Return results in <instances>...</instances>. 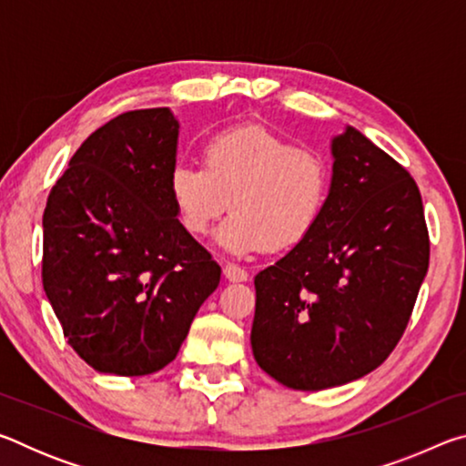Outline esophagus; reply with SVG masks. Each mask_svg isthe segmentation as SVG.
Returning a JSON list of instances; mask_svg holds the SVG:
<instances>
[{
  "label": "esophagus",
  "instance_id": "esophagus-1",
  "mask_svg": "<svg viewBox=\"0 0 466 466\" xmlns=\"http://www.w3.org/2000/svg\"><path fill=\"white\" fill-rule=\"evenodd\" d=\"M224 275L230 281H247V278H248L247 269H242V267L234 265V263H226L224 265Z\"/></svg>",
  "mask_w": 466,
  "mask_h": 466
}]
</instances>
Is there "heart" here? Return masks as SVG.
I'll list each match as a JSON object with an SVG mask.
<instances>
[{
	"mask_svg": "<svg viewBox=\"0 0 466 466\" xmlns=\"http://www.w3.org/2000/svg\"><path fill=\"white\" fill-rule=\"evenodd\" d=\"M201 156L203 167L177 164L168 177L172 208L188 234L203 236L232 205L218 230L228 252L291 248L325 214L333 168L317 149L250 123L209 136Z\"/></svg>",
	"mask_w": 466,
	"mask_h": 466,
	"instance_id": "heart-1",
	"label": "heart"
}]
</instances>
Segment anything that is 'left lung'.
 Here are the masks:
<instances>
[{
    "label": "left lung",
    "mask_w": 466,
    "mask_h": 466,
    "mask_svg": "<svg viewBox=\"0 0 466 466\" xmlns=\"http://www.w3.org/2000/svg\"><path fill=\"white\" fill-rule=\"evenodd\" d=\"M333 188L314 230L255 278L257 364L294 390L376 370L403 337L430 265L411 175L358 129L330 144Z\"/></svg>",
    "instance_id": "obj_1"
}]
</instances>
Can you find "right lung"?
Here are the masks:
<instances>
[{
  "label": "right lung",
  "mask_w": 466,
  "mask_h": 466,
  "mask_svg": "<svg viewBox=\"0 0 466 466\" xmlns=\"http://www.w3.org/2000/svg\"><path fill=\"white\" fill-rule=\"evenodd\" d=\"M178 121L129 110L102 125L53 185L43 288L63 335L105 374L168 366L222 269L180 226L168 195Z\"/></svg>",
  "instance_id": "right-lung-1"
}]
</instances>
